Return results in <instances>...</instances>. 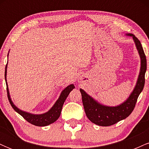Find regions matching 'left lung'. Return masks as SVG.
I'll use <instances>...</instances> for the list:
<instances>
[{"mask_svg": "<svg viewBox=\"0 0 149 149\" xmlns=\"http://www.w3.org/2000/svg\"><path fill=\"white\" fill-rule=\"evenodd\" d=\"M126 36L132 38L140 57V70L137 80L132 92L122 104L115 107H109L100 104L89 95L83 89H80L85 112L88 119L100 126H110L125 119L131 114L137 101L138 97L143 90L146 71V59L141 42L132 33H125Z\"/></svg>", "mask_w": 149, "mask_h": 149, "instance_id": "8db88e82", "label": "left lung"}]
</instances>
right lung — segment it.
<instances>
[{"instance_id":"1","label":"right lung","mask_w":149,"mask_h":149,"mask_svg":"<svg viewBox=\"0 0 149 149\" xmlns=\"http://www.w3.org/2000/svg\"><path fill=\"white\" fill-rule=\"evenodd\" d=\"M9 54V53H8ZM7 68H8V63L6 66V71H5V78H6V85H7V92H8V97L12 107L14 109V110L16 112H17L19 115H21L22 117L24 118L26 120L28 121L31 124L34 125L36 126H40V127H44V126L49 125L55 122L59 118L61 115V109H62L63 104H64L65 100L69 96V93L71 91H72L73 89L75 88V86L73 84H71L68 85L66 88H65L64 90L61 92L58 100L56 101L54 105L50 108L49 111L47 112L41 114H33L31 113L24 111L21 109H19L15 105L13 102L11 100V97L10 95L9 89H8V83H7Z\"/></svg>"}]
</instances>
